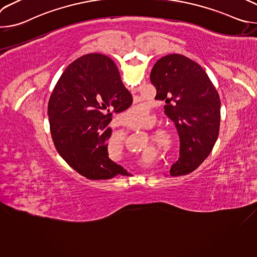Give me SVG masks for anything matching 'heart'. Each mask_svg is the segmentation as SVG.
Here are the masks:
<instances>
[{
	"instance_id": "obj_1",
	"label": "heart",
	"mask_w": 257,
	"mask_h": 257,
	"mask_svg": "<svg viewBox=\"0 0 257 257\" xmlns=\"http://www.w3.org/2000/svg\"><path fill=\"white\" fill-rule=\"evenodd\" d=\"M139 109H140V106L134 107L124 114L125 125L132 126L138 121ZM143 114L145 115V112ZM153 137H154V140L157 142L159 148L164 152H170L176 144V137L174 133L169 128H166V127H160L155 129L153 132ZM124 140H125V136H124V133L122 132H115L111 137V141L114 145V148L120 153H122L124 150Z\"/></svg>"
}]
</instances>
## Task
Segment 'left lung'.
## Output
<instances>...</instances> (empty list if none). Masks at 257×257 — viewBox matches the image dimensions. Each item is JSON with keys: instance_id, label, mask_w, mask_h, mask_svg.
<instances>
[{"instance_id": "left-lung-1", "label": "left lung", "mask_w": 257, "mask_h": 257, "mask_svg": "<svg viewBox=\"0 0 257 257\" xmlns=\"http://www.w3.org/2000/svg\"><path fill=\"white\" fill-rule=\"evenodd\" d=\"M156 99L165 100L166 115L180 139V157L171 176L193 172L212 151L221 120L218 93L203 68L191 59L172 54L161 58L151 72Z\"/></svg>"}]
</instances>
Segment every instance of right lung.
I'll use <instances>...</instances> for the list:
<instances>
[{"label": "right lung", "instance_id": "obj_1", "mask_svg": "<svg viewBox=\"0 0 257 257\" xmlns=\"http://www.w3.org/2000/svg\"><path fill=\"white\" fill-rule=\"evenodd\" d=\"M132 104L115 63L101 54H88L71 63L58 80L48 113L54 144L66 163L90 180L129 175L108 158L107 127L113 113Z\"/></svg>", "mask_w": 257, "mask_h": 257}]
</instances>
